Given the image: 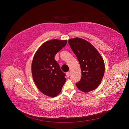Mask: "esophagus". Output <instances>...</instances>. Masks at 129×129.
Wrapping results in <instances>:
<instances>
[{
  "label": "esophagus",
  "instance_id": "obj_1",
  "mask_svg": "<svg viewBox=\"0 0 129 129\" xmlns=\"http://www.w3.org/2000/svg\"><path fill=\"white\" fill-rule=\"evenodd\" d=\"M66 75L67 77H69V75H70V72H68L66 73Z\"/></svg>",
  "mask_w": 129,
  "mask_h": 129
}]
</instances>
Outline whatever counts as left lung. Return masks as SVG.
Masks as SVG:
<instances>
[{"instance_id": "8db88e82", "label": "left lung", "mask_w": 129, "mask_h": 129, "mask_svg": "<svg viewBox=\"0 0 129 129\" xmlns=\"http://www.w3.org/2000/svg\"><path fill=\"white\" fill-rule=\"evenodd\" d=\"M68 43L80 64L82 76L76 83L78 88L88 92L96 89L104 77V61L91 44L79 38L70 39Z\"/></svg>"}]
</instances>
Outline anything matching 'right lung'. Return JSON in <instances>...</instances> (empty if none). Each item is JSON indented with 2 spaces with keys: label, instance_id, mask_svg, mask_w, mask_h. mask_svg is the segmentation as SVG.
<instances>
[{
  "label": "right lung",
  "instance_id": "add662e5",
  "mask_svg": "<svg viewBox=\"0 0 129 129\" xmlns=\"http://www.w3.org/2000/svg\"><path fill=\"white\" fill-rule=\"evenodd\" d=\"M67 40H52L43 44L34 56L31 71L38 89L51 97L56 96L66 82V74L55 61L56 53L64 47Z\"/></svg>",
  "mask_w": 129,
  "mask_h": 129
}]
</instances>
